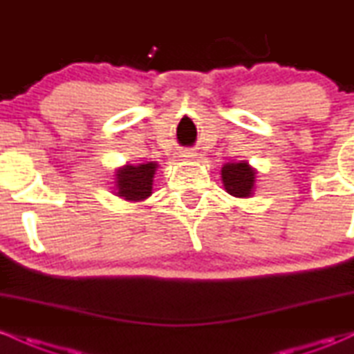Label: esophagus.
Wrapping results in <instances>:
<instances>
[{
	"label": "esophagus",
	"instance_id": "1",
	"mask_svg": "<svg viewBox=\"0 0 354 354\" xmlns=\"http://www.w3.org/2000/svg\"><path fill=\"white\" fill-rule=\"evenodd\" d=\"M198 153L194 151V149H183L181 151V158H186V160H193V158H196Z\"/></svg>",
	"mask_w": 354,
	"mask_h": 354
}]
</instances>
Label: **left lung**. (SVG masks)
Segmentation results:
<instances>
[{"label": "left lung", "mask_w": 354, "mask_h": 354, "mask_svg": "<svg viewBox=\"0 0 354 354\" xmlns=\"http://www.w3.org/2000/svg\"><path fill=\"white\" fill-rule=\"evenodd\" d=\"M223 186L231 196L250 198L254 189L256 169L251 168L246 161L241 163H226L221 168Z\"/></svg>", "instance_id": "1"}]
</instances>
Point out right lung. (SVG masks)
I'll list each match as a JSON object with an SVG mask.
<instances>
[{
  "label": "right lung",
  "mask_w": 354,
  "mask_h": 354,
  "mask_svg": "<svg viewBox=\"0 0 354 354\" xmlns=\"http://www.w3.org/2000/svg\"><path fill=\"white\" fill-rule=\"evenodd\" d=\"M158 163L149 161L143 165H124L115 174L116 196L128 201H143L153 193V178Z\"/></svg>",
  "instance_id": "right-lung-1"
}]
</instances>
